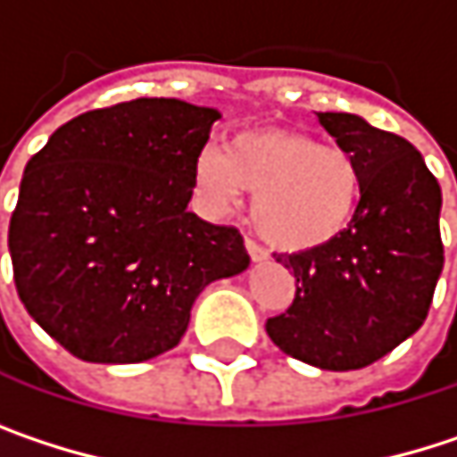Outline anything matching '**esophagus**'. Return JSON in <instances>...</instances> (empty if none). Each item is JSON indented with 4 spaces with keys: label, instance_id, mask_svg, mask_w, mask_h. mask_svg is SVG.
Here are the masks:
<instances>
[{
    "label": "esophagus",
    "instance_id": "34e87169",
    "mask_svg": "<svg viewBox=\"0 0 457 457\" xmlns=\"http://www.w3.org/2000/svg\"><path fill=\"white\" fill-rule=\"evenodd\" d=\"M243 245H245V251H248V256H251L253 262H264V259H267V251H264L253 237H248V235H245Z\"/></svg>",
    "mask_w": 457,
    "mask_h": 457
}]
</instances>
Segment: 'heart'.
<instances>
[{
  "label": "heart",
  "instance_id": "heart-1",
  "mask_svg": "<svg viewBox=\"0 0 457 457\" xmlns=\"http://www.w3.org/2000/svg\"><path fill=\"white\" fill-rule=\"evenodd\" d=\"M193 177L212 214H228L245 190L253 193L251 222L280 251L328 245L349 228L362 198L357 155L296 129H248L228 150L204 147Z\"/></svg>",
  "mask_w": 457,
  "mask_h": 457
}]
</instances>
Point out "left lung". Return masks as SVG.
Wrapping results in <instances>:
<instances>
[{
	"label": "left lung",
	"mask_w": 457,
	"mask_h": 457,
	"mask_svg": "<svg viewBox=\"0 0 457 457\" xmlns=\"http://www.w3.org/2000/svg\"><path fill=\"white\" fill-rule=\"evenodd\" d=\"M336 145L362 166V198L336 240L275 253L294 270V304L267 320L286 354L322 370L365 368L412 336L428 315L445 264L442 190L423 155L400 135L354 113H318Z\"/></svg>",
	"instance_id": "1"
}]
</instances>
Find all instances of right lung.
<instances>
[{
    "label": "right lung",
    "instance_id": "right-lung-1",
    "mask_svg": "<svg viewBox=\"0 0 457 457\" xmlns=\"http://www.w3.org/2000/svg\"><path fill=\"white\" fill-rule=\"evenodd\" d=\"M214 108L139 97L62 124L29 161L10 220L15 288L84 362L179 344L198 294L248 267L235 228L187 212Z\"/></svg>",
    "mask_w": 457,
    "mask_h": 457
}]
</instances>
